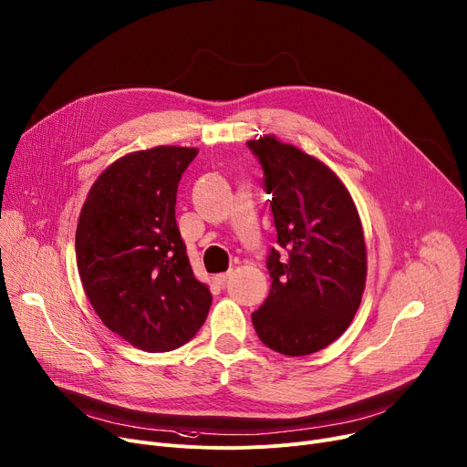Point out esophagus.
Here are the masks:
<instances>
[{
	"mask_svg": "<svg viewBox=\"0 0 467 467\" xmlns=\"http://www.w3.org/2000/svg\"><path fill=\"white\" fill-rule=\"evenodd\" d=\"M229 275H231V270H229V272H223V274H215V275H213V282L223 285V284L227 282V279H229Z\"/></svg>",
	"mask_w": 467,
	"mask_h": 467,
	"instance_id": "1",
	"label": "esophagus"
}]
</instances>
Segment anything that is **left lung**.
Segmentation results:
<instances>
[{
	"label": "left lung",
	"instance_id": "8db88e82",
	"mask_svg": "<svg viewBox=\"0 0 467 467\" xmlns=\"http://www.w3.org/2000/svg\"><path fill=\"white\" fill-rule=\"evenodd\" d=\"M265 171L282 259L270 252L272 285L252 314L263 344L287 357L325 349L348 330L366 285V244L348 188L323 161L272 135L247 142Z\"/></svg>",
	"mask_w": 467,
	"mask_h": 467
}]
</instances>
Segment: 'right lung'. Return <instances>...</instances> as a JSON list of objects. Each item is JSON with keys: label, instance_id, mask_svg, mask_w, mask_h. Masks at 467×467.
Masks as SVG:
<instances>
[{"label": "right lung", "instance_id": "right-lung-1", "mask_svg": "<svg viewBox=\"0 0 467 467\" xmlns=\"http://www.w3.org/2000/svg\"><path fill=\"white\" fill-rule=\"evenodd\" d=\"M197 148L123 155L93 182L77 225V266L103 325L137 349L172 351L202 327L212 304L176 225L178 182Z\"/></svg>", "mask_w": 467, "mask_h": 467}]
</instances>
